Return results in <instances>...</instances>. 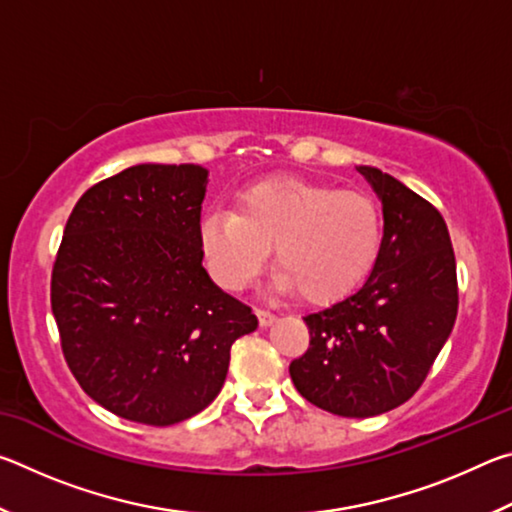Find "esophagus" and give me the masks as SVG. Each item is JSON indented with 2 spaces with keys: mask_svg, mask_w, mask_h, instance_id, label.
Listing matches in <instances>:
<instances>
[{
  "mask_svg": "<svg viewBox=\"0 0 512 512\" xmlns=\"http://www.w3.org/2000/svg\"><path fill=\"white\" fill-rule=\"evenodd\" d=\"M255 314H257L259 325L262 327H268L271 323H275V318H277L273 311H268V309H255Z\"/></svg>",
  "mask_w": 512,
  "mask_h": 512,
  "instance_id": "1",
  "label": "esophagus"
}]
</instances>
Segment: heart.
I'll use <instances>...</instances> for the list:
<instances>
[{
    "label": "heart",
    "instance_id": "heart-1",
    "mask_svg": "<svg viewBox=\"0 0 512 512\" xmlns=\"http://www.w3.org/2000/svg\"><path fill=\"white\" fill-rule=\"evenodd\" d=\"M384 221L375 198L316 180L264 178L235 196V212L203 216L207 262L225 289H241L273 248L277 289L309 305L348 296L375 266Z\"/></svg>",
    "mask_w": 512,
    "mask_h": 512
}]
</instances>
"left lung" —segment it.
<instances>
[{
  "label": "left lung",
  "instance_id": "obj_1",
  "mask_svg": "<svg viewBox=\"0 0 512 512\" xmlns=\"http://www.w3.org/2000/svg\"><path fill=\"white\" fill-rule=\"evenodd\" d=\"M357 169L384 210L377 262L359 291L305 316L309 348L289 372L318 409L372 418L411 400L427 379L452 334L458 282L436 207L384 171Z\"/></svg>",
  "mask_w": 512,
  "mask_h": 512
}]
</instances>
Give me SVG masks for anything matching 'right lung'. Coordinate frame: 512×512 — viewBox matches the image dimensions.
Returning a JSON list of instances; mask_svg holds the SVG:
<instances>
[{
    "label": "right lung",
    "mask_w": 512,
    "mask_h": 512,
    "mask_svg": "<svg viewBox=\"0 0 512 512\" xmlns=\"http://www.w3.org/2000/svg\"><path fill=\"white\" fill-rule=\"evenodd\" d=\"M207 169L135 164L85 192L51 271L60 348L81 388L124 420L169 427L201 413L230 348L257 329L203 268Z\"/></svg>",
    "instance_id": "add662e5"
}]
</instances>
